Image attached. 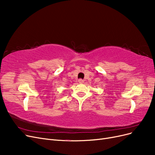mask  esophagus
<instances>
[{"instance_id":"34e87169","label":"esophagus","mask_w":155,"mask_h":155,"mask_svg":"<svg viewBox=\"0 0 155 155\" xmlns=\"http://www.w3.org/2000/svg\"><path fill=\"white\" fill-rule=\"evenodd\" d=\"M78 82H79V83H84V81L83 80V79H79V80H78Z\"/></svg>"}]
</instances>
